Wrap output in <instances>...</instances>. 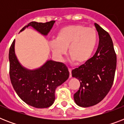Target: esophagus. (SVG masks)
<instances>
[{
	"mask_svg": "<svg viewBox=\"0 0 124 124\" xmlns=\"http://www.w3.org/2000/svg\"><path fill=\"white\" fill-rule=\"evenodd\" d=\"M71 71H72L71 69V68H69V71H70V78H71V77H72Z\"/></svg>",
	"mask_w": 124,
	"mask_h": 124,
	"instance_id": "esophagus-1",
	"label": "esophagus"
}]
</instances>
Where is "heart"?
Returning a JSON list of instances; mask_svg holds the SVG:
<instances>
[{
  "mask_svg": "<svg viewBox=\"0 0 124 124\" xmlns=\"http://www.w3.org/2000/svg\"><path fill=\"white\" fill-rule=\"evenodd\" d=\"M97 42V34L94 28L81 24L64 26L58 30L54 40L49 42L51 49L57 56L66 53L77 64H84L91 58Z\"/></svg>",
  "mask_w": 124,
  "mask_h": 124,
  "instance_id": "heart-1",
  "label": "heart"
}]
</instances>
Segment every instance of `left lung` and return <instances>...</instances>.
Segmentation results:
<instances>
[{"instance_id": "left-lung-1", "label": "left lung", "mask_w": 124, "mask_h": 124, "mask_svg": "<svg viewBox=\"0 0 124 124\" xmlns=\"http://www.w3.org/2000/svg\"><path fill=\"white\" fill-rule=\"evenodd\" d=\"M94 26L99 36L96 52L71 72L72 77L80 82L74 100L83 108L94 106L105 98L113 84L116 67V55L109 34L96 23Z\"/></svg>"}]
</instances>
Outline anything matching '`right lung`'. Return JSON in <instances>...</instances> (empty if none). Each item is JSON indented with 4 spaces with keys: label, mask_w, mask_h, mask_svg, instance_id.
Masks as SVG:
<instances>
[{
    "label": "right lung",
    "mask_w": 124,
    "mask_h": 124,
    "mask_svg": "<svg viewBox=\"0 0 124 124\" xmlns=\"http://www.w3.org/2000/svg\"><path fill=\"white\" fill-rule=\"evenodd\" d=\"M54 22V20L46 23L31 22L20 32L30 26L46 36ZM15 40L9 49V61L11 82L15 92L21 100L34 108L50 107L55 100L56 88L69 78L70 72L67 66L62 62L48 60L37 69L28 70L18 61L15 54Z\"/></svg>",
    "instance_id": "1"
}]
</instances>
